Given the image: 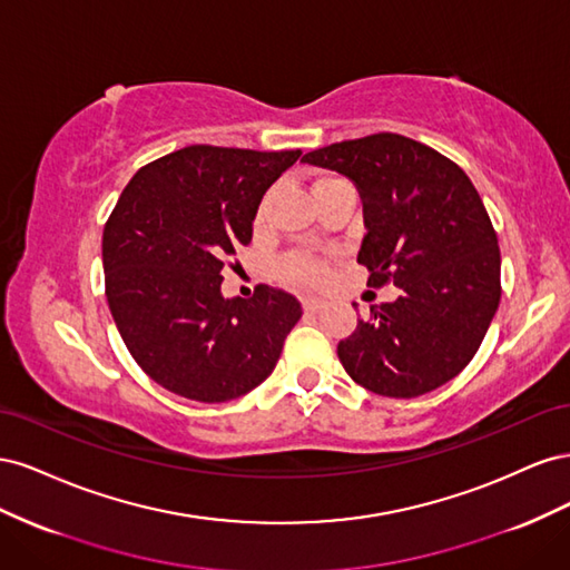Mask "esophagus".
I'll return each mask as SVG.
<instances>
[{"label":"esophagus","instance_id":"1","mask_svg":"<svg viewBox=\"0 0 570 570\" xmlns=\"http://www.w3.org/2000/svg\"><path fill=\"white\" fill-rule=\"evenodd\" d=\"M302 306H304V312L316 314V312H321V308H323V302L321 299H302Z\"/></svg>","mask_w":570,"mask_h":570}]
</instances>
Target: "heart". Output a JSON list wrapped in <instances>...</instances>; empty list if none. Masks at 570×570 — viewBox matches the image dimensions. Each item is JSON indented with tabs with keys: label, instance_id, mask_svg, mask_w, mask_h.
I'll use <instances>...</instances> for the list:
<instances>
[{
	"label": "heart",
	"instance_id": "1",
	"mask_svg": "<svg viewBox=\"0 0 570 570\" xmlns=\"http://www.w3.org/2000/svg\"><path fill=\"white\" fill-rule=\"evenodd\" d=\"M331 180H340V178H321L316 180V185H323V183H331ZM314 185V187H316ZM264 216H266V206L262 204L256 209V216H254V226L258 228L264 223ZM275 273H278V278L285 283V285H292V287H299V289H316L321 285L327 283V262L312 252H292V254H285L278 266H275Z\"/></svg>",
	"mask_w": 570,
	"mask_h": 570
}]
</instances>
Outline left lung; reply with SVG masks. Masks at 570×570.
I'll return each instance as SVG.
<instances>
[{"label":"left lung","mask_w":570,"mask_h":570,"mask_svg":"<svg viewBox=\"0 0 570 570\" xmlns=\"http://www.w3.org/2000/svg\"><path fill=\"white\" fill-rule=\"evenodd\" d=\"M302 161L356 183L366 223L356 262L371 287L402 289L337 344L344 371L394 400L452 381L475 356L502 297L497 233L471 178L396 132L327 145Z\"/></svg>","instance_id":"8db88e82"}]
</instances>
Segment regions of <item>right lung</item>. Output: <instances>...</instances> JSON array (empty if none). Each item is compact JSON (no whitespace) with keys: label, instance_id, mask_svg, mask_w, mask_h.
<instances>
[{"label":"right lung","instance_id":"right-lung-1","mask_svg":"<svg viewBox=\"0 0 570 570\" xmlns=\"http://www.w3.org/2000/svg\"><path fill=\"white\" fill-rule=\"evenodd\" d=\"M302 149L189 145L142 166L101 235L105 289L128 352L154 383L195 402L262 385L302 318L289 292L223 299V268L252 243L266 189Z\"/></svg>","mask_w":570,"mask_h":570}]
</instances>
